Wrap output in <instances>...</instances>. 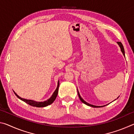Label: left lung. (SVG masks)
<instances>
[{
	"label": "left lung",
	"mask_w": 134,
	"mask_h": 134,
	"mask_svg": "<svg viewBox=\"0 0 134 134\" xmlns=\"http://www.w3.org/2000/svg\"><path fill=\"white\" fill-rule=\"evenodd\" d=\"M117 43H118V44L119 45V46L120 47V48H121V51H122V54H124V55L125 56V50H124V48L123 45H122V43H121V42H117ZM77 93H78L79 97V98H80V100H81V102H83V103L86 104V105L89 106H92V107H93V108H101V107H103V106H105V105H104V106H94V105H91V104L88 103L87 102H86V101L82 99V97H81L80 96V93H79V91H78V89H77Z\"/></svg>",
	"instance_id": "obj_1"
}]
</instances>
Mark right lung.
<instances>
[{
	"label": "right lung",
	"mask_w": 134,
	"mask_h": 134,
	"mask_svg": "<svg viewBox=\"0 0 134 134\" xmlns=\"http://www.w3.org/2000/svg\"><path fill=\"white\" fill-rule=\"evenodd\" d=\"M59 85H60V83H59V80L58 81V85H57V87L56 89L54 92L53 93V94L51 97L49 99H48L47 100L44 101V102H36L34 100H28V99H23L22 97H19L18 95L15 92L14 93L15 94L16 96L19 99L22 100V101L28 103V105H31L32 106H34V107H38V108H42V107H45V106H47L48 105H51V103H53L54 102V101L55 100L58 94V87H59Z\"/></svg>",
	"instance_id": "1"
}]
</instances>
